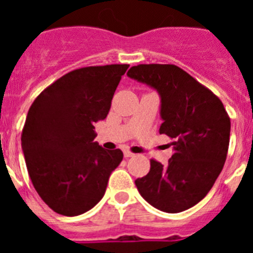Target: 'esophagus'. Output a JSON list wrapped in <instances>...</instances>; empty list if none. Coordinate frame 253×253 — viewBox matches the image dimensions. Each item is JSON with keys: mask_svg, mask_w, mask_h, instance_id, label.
Instances as JSON below:
<instances>
[{"mask_svg": "<svg viewBox=\"0 0 253 253\" xmlns=\"http://www.w3.org/2000/svg\"><path fill=\"white\" fill-rule=\"evenodd\" d=\"M133 156H134V153H131V152L129 151V149H125V151H124V157H125V158L133 157Z\"/></svg>", "mask_w": 253, "mask_h": 253, "instance_id": "1", "label": "esophagus"}]
</instances>
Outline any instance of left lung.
Listing matches in <instances>:
<instances>
[{"label":"left lung","instance_id":"left-lung-1","mask_svg":"<svg viewBox=\"0 0 253 253\" xmlns=\"http://www.w3.org/2000/svg\"><path fill=\"white\" fill-rule=\"evenodd\" d=\"M128 76L156 88L161 96V134L173 142V154L163 166L135 180L152 207L180 213L207 196L227 158L231 119L216 95L175 64H138Z\"/></svg>","mask_w":253,"mask_h":253}]
</instances>
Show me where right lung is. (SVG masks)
Segmentation results:
<instances>
[{
	"label": "right lung",
	"instance_id": "add662e5",
	"mask_svg": "<svg viewBox=\"0 0 253 253\" xmlns=\"http://www.w3.org/2000/svg\"><path fill=\"white\" fill-rule=\"evenodd\" d=\"M129 64L71 71L40 92L29 109L21 147L37 193L55 213H86L102 199L110 173L123 161L120 149L93 142L95 123L109 114Z\"/></svg>",
	"mask_w": 253,
	"mask_h": 253
}]
</instances>
